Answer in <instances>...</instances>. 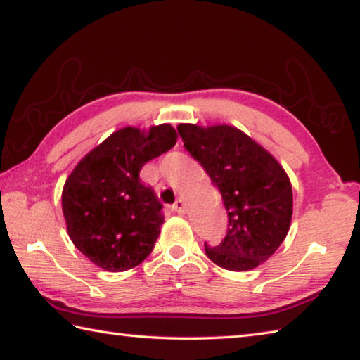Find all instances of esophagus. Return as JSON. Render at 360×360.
Returning <instances> with one entry per match:
<instances>
[{"label": "esophagus", "instance_id": "esophagus-1", "mask_svg": "<svg viewBox=\"0 0 360 360\" xmlns=\"http://www.w3.org/2000/svg\"><path fill=\"white\" fill-rule=\"evenodd\" d=\"M172 210L178 212V214H184V212H186V202L182 198H178L174 202V205L172 206Z\"/></svg>", "mask_w": 360, "mask_h": 360}]
</instances>
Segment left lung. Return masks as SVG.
Segmentation results:
<instances>
[{
	"mask_svg": "<svg viewBox=\"0 0 360 360\" xmlns=\"http://www.w3.org/2000/svg\"><path fill=\"white\" fill-rule=\"evenodd\" d=\"M184 148L219 188L229 227L205 252L216 265L246 271L264 264L281 246L292 219V186L270 152L230 125L181 124Z\"/></svg>",
	"mask_w": 360,
	"mask_h": 360,
	"instance_id": "left-lung-1",
	"label": "left lung"
}]
</instances>
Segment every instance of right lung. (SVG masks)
I'll list each match as a JSON object with an SVG mask.
<instances>
[{
	"label": "right lung",
	"mask_w": 360,
	"mask_h": 360,
	"mask_svg": "<svg viewBox=\"0 0 360 360\" xmlns=\"http://www.w3.org/2000/svg\"><path fill=\"white\" fill-rule=\"evenodd\" d=\"M169 124L114 131L77 163L65 182L62 208L75 246L96 266L125 271L154 249L163 205L139 172L176 144Z\"/></svg>",
	"instance_id": "1"
}]
</instances>
